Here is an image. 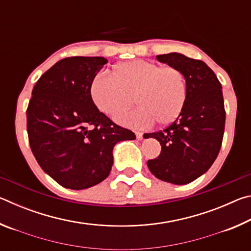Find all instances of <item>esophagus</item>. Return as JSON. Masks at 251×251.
Masks as SVG:
<instances>
[{"label":"esophagus","instance_id":"esophagus-1","mask_svg":"<svg viewBox=\"0 0 251 251\" xmlns=\"http://www.w3.org/2000/svg\"><path fill=\"white\" fill-rule=\"evenodd\" d=\"M135 134H136V138H137L138 141H142V139H143V133H142V131H135Z\"/></svg>","mask_w":251,"mask_h":251}]
</instances>
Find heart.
Here are the masks:
<instances>
[{
	"label": "heart",
	"mask_w": 251,
	"mask_h": 251,
	"mask_svg": "<svg viewBox=\"0 0 251 251\" xmlns=\"http://www.w3.org/2000/svg\"><path fill=\"white\" fill-rule=\"evenodd\" d=\"M91 94L97 108L114 114L133 103L140 106L130 112H118L115 121L122 125L144 128L154 124L168 125L185 107L187 82L176 66L136 59L115 66L114 73L100 72L91 85Z\"/></svg>",
	"instance_id": "obj_1"
}]
</instances>
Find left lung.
Wrapping results in <instances>:
<instances>
[{"instance_id": "left-lung-1", "label": "left lung", "mask_w": 251, "mask_h": 251, "mask_svg": "<svg viewBox=\"0 0 251 251\" xmlns=\"http://www.w3.org/2000/svg\"><path fill=\"white\" fill-rule=\"evenodd\" d=\"M161 63L185 74L187 100L176 121L163 130L145 134L160 143L161 151L147 161L160 180L184 185L197 179L214 164L222 147L226 112L222 84L206 63L179 53L157 55Z\"/></svg>"}]
</instances>
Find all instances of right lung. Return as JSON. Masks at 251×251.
I'll list each match as a JSON object with an SVG mask.
<instances>
[{
  "mask_svg": "<svg viewBox=\"0 0 251 251\" xmlns=\"http://www.w3.org/2000/svg\"><path fill=\"white\" fill-rule=\"evenodd\" d=\"M106 63L100 56L63 58L32 91L26 109L29 146L41 168L65 188L100 184L112 169L116 143L136 138L92 100V82Z\"/></svg>",
  "mask_w": 251,
  "mask_h": 251,
  "instance_id": "1",
  "label": "right lung"
}]
</instances>
